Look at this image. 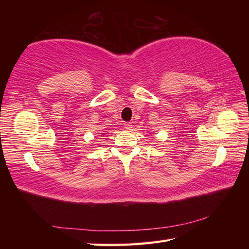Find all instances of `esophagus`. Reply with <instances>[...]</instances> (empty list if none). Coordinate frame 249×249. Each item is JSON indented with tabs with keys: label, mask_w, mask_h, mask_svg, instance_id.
Segmentation results:
<instances>
[{
	"label": "esophagus",
	"mask_w": 249,
	"mask_h": 249,
	"mask_svg": "<svg viewBox=\"0 0 249 249\" xmlns=\"http://www.w3.org/2000/svg\"><path fill=\"white\" fill-rule=\"evenodd\" d=\"M124 127L126 128V129H131V128H133V125H131V123H125L124 124Z\"/></svg>",
	"instance_id": "34e87169"
}]
</instances>
